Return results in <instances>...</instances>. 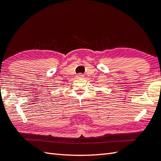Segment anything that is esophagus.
Returning a JSON list of instances; mask_svg holds the SVG:
<instances>
[{"label":"esophagus","instance_id":"obj_1","mask_svg":"<svg viewBox=\"0 0 161 161\" xmlns=\"http://www.w3.org/2000/svg\"><path fill=\"white\" fill-rule=\"evenodd\" d=\"M83 76H84L82 75V74H79V75H77V77H78V78H82Z\"/></svg>","mask_w":161,"mask_h":161}]
</instances>
